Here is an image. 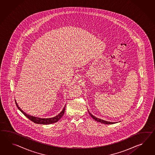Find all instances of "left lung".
<instances>
[{"label": "left lung", "mask_w": 155, "mask_h": 155, "mask_svg": "<svg viewBox=\"0 0 155 155\" xmlns=\"http://www.w3.org/2000/svg\"><path fill=\"white\" fill-rule=\"evenodd\" d=\"M88 113L91 115V117H92V119H94V120L97 121L98 122L100 123H101L102 124H115L116 123V122H110V121H107L104 120H102V119H100L99 118L97 117H95L94 115H93L92 114L90 113L89 110H88Z\"/></svg>", "instance_id": "obj_1"}]
</instances>
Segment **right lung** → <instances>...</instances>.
Wrapping results in <instances>:
<instances>
[{
  "label": "right lung",
  "mask_w": 155,
  "mask_h": 155,
  "mask_svg": "<svg viewBox=\"0 0 155 155\" xmlns=\"http://www.w3.org/2000/svg\"><path fill=\"white\" fill-rule=\"evenodd\" d=\"M15 102L18 109L19 110V111H21V113H22L25 116H26L28 119H29L31 121H33L35 123L38 124H53L54 123H56L59 120L61 119V117L63 116L65 107H66V105L64 106L63 109L62 110V111H61V113L54 117H50V118H41V117H35L34 116H31L28 114H27L25 112H24L19 107V106L17 104L16 101Z\"/></svg>",
  "instance_id": "obj_1"
}]
</instances>
